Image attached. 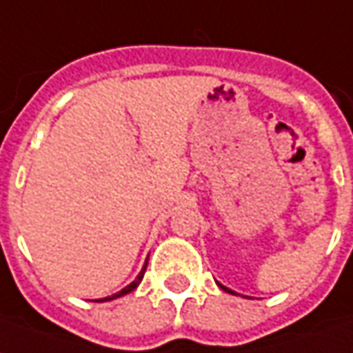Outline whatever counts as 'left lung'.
Returning a JSON list of instances; mask_svg holds the SVG:
<instances>
[{
    "label": "left lung",
    "instance_id": "1",
    "mask_svg": "<svg viewBox=\"0 0 353 353\" xmlns=\"http://www.w3.org/2000/svg\"><path fill=\"white\" fill-rule=\"evenodd\" d=\"M219 286H221V288H223L225 292H228V294H236V292H234V290H230V288H227V286H223V284H219Z\"/></svg>",
    "mask_w": 353,
    "mask_h": 353
}]
</instances>
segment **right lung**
<instances>
[{
  "label": "right lung",
  "instance_id": "right-lung-1",
  "mask_svg": "<svg viewBox=\"0 0 353 353\" xmlns=\"http://www.w3.org/2000/svg\"><path fill=\"white\" fill-rule=\"evenodd\" d=\"M145 267H148V261H145L144 267H142V271L138 273V276H136V281H132V283L128 284V286H125V288H123L121 292L113 294V296H107V298H103V300H96V302H109V300H115V298H121V296H126V294L132 292L136 286L142 283V279H144V273H145Z\"/></svg>",
  "mask_w": 353,
  "mask_h": 353
}]
</instances>
